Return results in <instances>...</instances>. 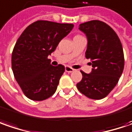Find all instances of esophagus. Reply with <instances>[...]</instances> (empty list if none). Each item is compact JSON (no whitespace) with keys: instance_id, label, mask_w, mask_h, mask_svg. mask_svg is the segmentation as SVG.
<instances>
[{"instance_id":"esophagus-1","label":"esophagus","mask_w":132,"mask_h":132,"mask_svg":"<svg viewBox=\"0 0 132 132\" xmlns=\"http://www.w3.org/2000/svg\"><path fill=\"white\" fill-rule=\"evenodd\" d=\"M65 71H66V72H69V73H71V72H73L75 69H72V68H71L70 66H66L65 67Z\"/></svg>"}]
</instances>
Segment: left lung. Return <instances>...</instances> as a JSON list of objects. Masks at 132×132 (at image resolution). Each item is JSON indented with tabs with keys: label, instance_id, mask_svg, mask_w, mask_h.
<instances>
[{
	"label": "left lung",
	"instance_id": "obj_1",
	"mask_svg": "<svg viewBox=\"0 0 132 132\" xmlns=\"http://www.w3.org/2000/svg\"><path fill=\"white\" fill-rule=\"evenodd\" d=\"M79 29L88 39L85 57L90 59L92 71H81L82 79L77 87L92 99L106 97L116 87L124 67V55L118 35L110 26L99 20L82 23Z\"/></svg>",
	"mask_w": 132,
	"mask_h": 132
}]
</instances>
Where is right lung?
Segmentation results:
<instances>
[{
  "instance_id": "obj_1",
  "label": "right lung",
  "mask_w": 132,
  "mask_h": 132,
  "mask_svg": "<svg viewBox=\"0 0 132 132\" xmlns=\"http://www.w3.org/2000/svg\"><path fill=\"white\" fill-rule=\"evenodd\" d=\"M73 24L38 20L28 26L17 39L12 55L14 76L27 97L43 101L57 90L65 67L50 64L51 55Z\"/></svg>"
}]
</instances>
